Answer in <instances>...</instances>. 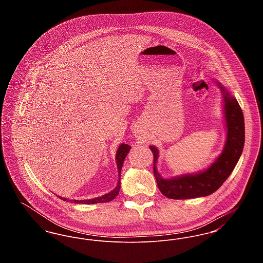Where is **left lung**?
Masks as SVG:
<instances>
[{
  "label": "left lung",
  "instance_id": "left-lung-1",
  "mask_svg": "<svg viewBox=\"0 0 263 263\" xmlns=\"http://www.w3.org/2000/svg\"><path fill=\"white\" fill-rule=\"evenodd\" d=\"M225 101V115L228 137L225 149L221 156L203 173L197 175H185L172 179H163L157 172L158 149L150 146L154 155L153 171L158 187L164 196L171 199H190L212 194L234 171L239 160L245 145V122L241 108L238 101L230 96L220 84Z\"/></svg>",
  "mask_w": 263,
  "mask_h": 263
}]
</instances>
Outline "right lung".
Instances as JSON below:
<instances>
[{"instance_id":"obj_1","label":"right lung","mask_w":263,"mask_h":263,"mask_svg":"<svg viewBox=\"0 0 263 263\" xmlns=\"http://www.w3.org/2000/svg\"><path fill=\"white\" fill-rule=\"evenodd\" d=\"M131 149V147L127 144H121L117 150L116 153V163H117V167H118V175H119V180H118V183H117V186L113 189L112 191H110L109 193L103 195V196H100L98 198H93V199H89V200H74L76 203H82V204H96V203H104V202H109V201L113 200L117 195H118V192L120 190V176H121V168H122V165L124 163V160H125L126 155L128 154L129 150ZM60 199H62L63 201H67L66 198L64 197H60L58 196Z\"/></svg>"}]
</instances>
